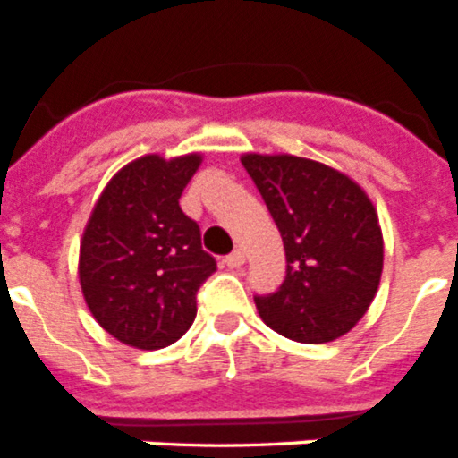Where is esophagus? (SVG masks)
I'll return each instance as SVG.
<instances>
[{
    "instance_id": "34e87169",
    "label": "esophagus",
    "mask_w": 458,
    "mask_h": 458,
    "mask_svg": "<svg viewBox=\"0 0 458 458\" xmlns=\"http://www.w3.org/2000/svg\"><path fill=\"white\" fill-rule=\"evenodd\" d=\"M225 264L229 266V268H241V266L245 264V254H242L241 250H233V252L225 259Z\"/></svg>"
}]
</instances>
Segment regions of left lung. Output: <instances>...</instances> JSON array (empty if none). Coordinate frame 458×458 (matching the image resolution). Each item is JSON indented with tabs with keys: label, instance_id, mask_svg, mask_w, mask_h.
I'll use <instances>...</instances> for the list:
<instances>
[{
	"label": "left lung",
	"instance_id": "left-lung-1",
	"mask_svg": "<svg viewBox=\"0 0 458 458\" xmlns=\"http://www.w3.org/2000/svg\"><path fill=\"white\" fill-rule=\"evenodd\" d=\"M277 225L286 277L257 295L266 326L293 342L326 344L365 317L383 273V233L367 192L346 174L298 156L241 157Z\"/></svg>",
	"mask_w": 458,
	"mask_h": 458
}]
</instances>
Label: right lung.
Segmentation results:
<instances>
[{
    "instance_id": "right-lung-1",
    "label": "right lung",
    "mask_w": 458,
    "mask_h": 458,
    "mask_svg": "<svg viewBox=\"0 0 458 458\" xmlns=\"http://www.w3.org/2000/svg\"><path fill=\"white\" fill-rule=\"evenodd\" d=\"M201 156H144L105 185L80 245V284L93 318L135 349H165L197 317V291L216 273L199 225L181 210Z\"/></svg>"
}]
</instances>
